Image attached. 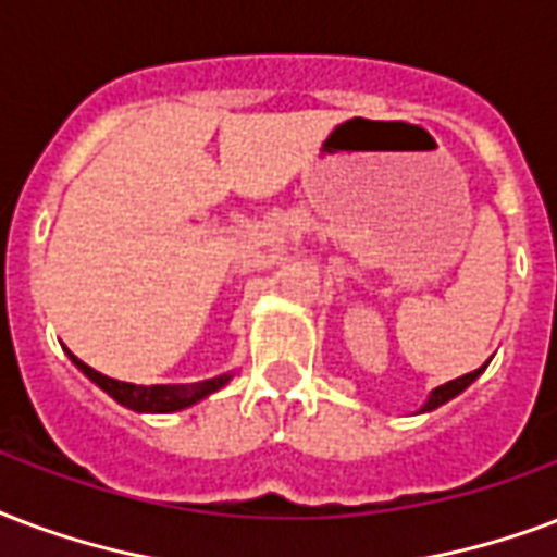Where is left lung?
Instances as JSON below:
<instances>
[{
    "instance_id": "obj_1",
    "label": "left lung",
    "mask_w": 557,
    "mask_h": 557,
    "mask_svg": "<svg viewBox=\"0 0 557 557\" xmlns=\"http://www.w3.org/2000/svg\"><path fill=\"white\" fill-rule=\"evenodd\" d=\"M484 369H487V362H484L481 369H475V372L463 374V377H455V381H448V383H443V386H436V389H431V395H428L425 405L419 407V413H431V410H436V407H443V405H446V401H451V398L463 393L469 383L475 381L478 374L484 372Z\"/></svg>"
}]
</instances>
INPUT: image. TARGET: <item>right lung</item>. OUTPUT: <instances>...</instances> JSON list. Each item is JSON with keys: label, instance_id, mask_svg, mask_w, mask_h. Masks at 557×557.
<instances>
[{"label": "right lung", "instance_id": "1", "mask_svg": "<svg viewBox=\"0 0 557 557\" xmlns=\"http://www.w3.org/2000/svg\"><path fill=\"white\" fill-rule=\"evenodd\" d=\"M67 357L88 381L100 386L102 393H109L117 405L129 407L135 413H176V410H185V407L203 401L206 395L218 393L221 386L233 381V372H226L197 383H152V386H138V383L114 381L109 374H100L97 369H90L88 362H82L76 354L67 351Z\"/></svg>", "mask_w": 557, "mask_h": 557}]
</instances>
